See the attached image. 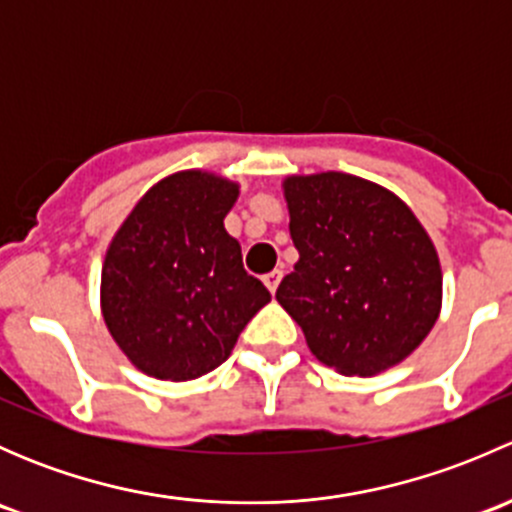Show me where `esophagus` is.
Segmentation results:
<instances>
[{
  "instance_id": "34e87169",
  "label": "esophagus",
  "mask_w": 512,
  "mask_h": 512,
  "mask_svg": "<svg viewBox=\"0 0 512 512\" xmlns=\"http://www.w3.org/2000/svg\"><path fill=\"white\" fill-rule=\"evenodd\" d=\"M280 280H282V272H270V275L262 277V282H265V287L270 289V294L277 292V287H280Z\"/></svg>"
}]
</instances>
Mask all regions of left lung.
Wrapping results in <instances>:
<instances>
[{
	"label": "left lung",
	"mask_w": 512,
	"mask_h": 512,
	"mask_svg": "<svg viewBox=\"0 0 512 512\" xmlns=\"http://www.w3.org/2000/svg\"><path fill=\"white\" fill-rule=\"evenodd\" d=\"M282 188L299 260L275 297L309 352L344 376L401 364L441 314L428 232L399 195L356 175H289Z\"/></svg>",
	"instance_id": "left-lung-1"
}]
</instances>
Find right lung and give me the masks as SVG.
Segmentation results:
<instances>
[{"instance_id": "obj_1", "label": "right lung", "mask_w": 512, "mask_h": 512, "mask_svg": "<svg viewBox=\"0 0 512 512\" xmlns=\"http://www.w3.org/2000/svg\"><path fill=\"white\" fill-rule=\"evenodd\" d=\"M240 185L180 170L136 203L106 250L101 312L138 371L190 381L218 369L270 292L242 267L223 220Z\"/></svg>"}]
</instances>
